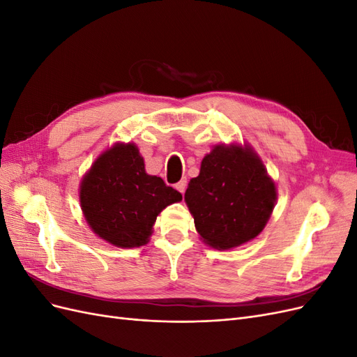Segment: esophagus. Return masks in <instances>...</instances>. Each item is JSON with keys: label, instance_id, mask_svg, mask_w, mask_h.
Masks as SVG:
<instances>
[{"label": "esophagus", "instance_id": "34e87169", "mask_svg": "<svg viewBox=\"0 0 357 357\" xmlns=\"http://www.w3.org/2000/svg\"><path fill=\"white\" fill-rule=\"evenodd\" d=\"M176 189L183 195V193H185V190H186V180H180L176 185Z\"/></svg>", "mask_w": 357, "mask_h": 357}]
</instances>
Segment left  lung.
<instances>
[{
	"label": "left lung",
	"mask_w": 357,
	"mask_h": 357,
	"mask_svg": "<svg viewBox=\"0 0 357 357\" xmlns=\"http://www.w3.org/2000/svg\"><path fill=\"white\" fill-rule=\"evenodd\" d=\"M275 199V183L247 144L214 146L185 193L201 238L218 250L238 247L261 234Z\"/></svg>",
	"instance_id": "1"
}]
</instances>
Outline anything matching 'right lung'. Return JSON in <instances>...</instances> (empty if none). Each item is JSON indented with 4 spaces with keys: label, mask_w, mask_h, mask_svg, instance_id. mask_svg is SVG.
Returning <instances> with one entry per match:
<instances>
[{
    "label": "right lung",
    "mask_w": 357,
    "mask_h": 357,
    "mask_svg": "<svg viewBox=\"0 0 357 357\" xmlns=\"http://www.w3.org/2000/svg\"><path fill=\"white\" fill-rule=\"evenodd\" d=\"M80 207L91 229L116 247L144 245L158 214L181 193L149 176L134 143L107 149L80 183Z\"/></svg>",
    "instance_id": "add662e5"
}]
</instances>
